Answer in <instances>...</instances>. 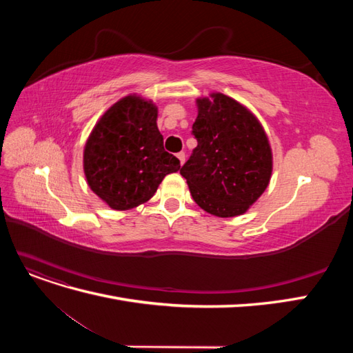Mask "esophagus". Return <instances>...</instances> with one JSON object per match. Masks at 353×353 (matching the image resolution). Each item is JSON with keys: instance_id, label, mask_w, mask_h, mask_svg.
<instances>
[{"instance_id": "esophagus-1", "label": "esophagus", "mask_w": 353, "mask_h": 353, "mask_svg": "<svg viewBox=\"0 0 353 353\" xmlns=\"http://www.w3.org/2000/svg\"><path fill=\"white\" fill-rule=\"evenodd\" d=\"M176 157H178V160H179V163H181V165H184V162H185V153L181 152V153H178V154H176Z\"/></svg>"}]
</instances>
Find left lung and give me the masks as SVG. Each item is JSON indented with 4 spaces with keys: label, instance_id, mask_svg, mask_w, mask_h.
<instances>
[{
    "label": "left lung",
    "instance_id": "obj_1",
    "mask_svg": "<svg viewBox=\"0 0 353 353\" xmlns=\"http://www.w3.org/2000/svg\"><path fill=\"white\" fill-rule=\"evenodd\" d=\"M197 147L181 168L190 193L210 215L248 212L270 184L272 150L262 123L245 105L222 92L196 100Z\"/></svg>",
    "mask_w": 353,
    "mask_h": 353
}]
</instances>
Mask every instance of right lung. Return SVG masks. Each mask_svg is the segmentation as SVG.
<instances>
[{"instance_id": "1", "label": "right lung", "mask_w": 353, "mask_h": 353, "mask_svg": "<svg viewBox=\"0 0 353 353\" xmlns=\"http://www.w3.org/2000/svg\"><path fill=\"white\" fill-rule=\"evenodd\" d=\"M157 105L130 94L103 113L83 147L88 187L113 210H130L150 200L179 160L165 152Z\"/></svg>"}]
</instances>
